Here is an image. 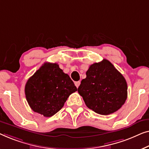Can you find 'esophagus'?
Returning <instances> with one entry per match:
<instances>
[{
    "label": "esophagus",
    "mask_w": 149,
    "mask_h": 149,
    "mask_svg": "<svg viewBox=\"0 0 149 149\" xmlns=\"http://www.w3.org/2000/svg\"><path fill=\"white\" fill-rule=\"evenodd\" d=\"M79 84H80V81H75V86H76L77 88H78V87H79Z\"/></svg>",
    "instance_id": "obj_1"
}]
</instances>
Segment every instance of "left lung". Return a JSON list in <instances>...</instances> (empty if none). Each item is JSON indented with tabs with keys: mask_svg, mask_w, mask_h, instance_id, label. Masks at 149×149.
Instances as JSON below:
<instances>
[{
	"mask_svg": "<svg viewBox=\"0 0 149 149\" xmlns=\"http://www.w3.org/2000/svg\"><path fill=\"white\" fill-rule=\"evenodd\" d=\"M127 90L122 74L109 61L103 59L90 66L77 92L88 107L96 113L107 116L117 111L125 103Z\"/></svg>",
	"mask_w": 149,
	"mask_h": 149,
	"instance_id": "8db88e82",
	"label": "left lung"
}]
</instances>
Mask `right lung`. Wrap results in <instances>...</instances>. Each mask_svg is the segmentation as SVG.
<instances>
[{
	"label": "right lung",
	"mask_w": 149,
	"mask_h": 149,
	"mask_svg": "<svg viewBox=\"0 0 149 149\" xmlns=\"http://www.w3.org/2000/svg\"><path fill=\"white\" fill-rule=\"evenodd\" d=\"M77 88L57 63H45L27 81L25 94L34 112L49 117L63 107Z\"/></svg>",
	"instance_id": "1"
}]
</instances>
